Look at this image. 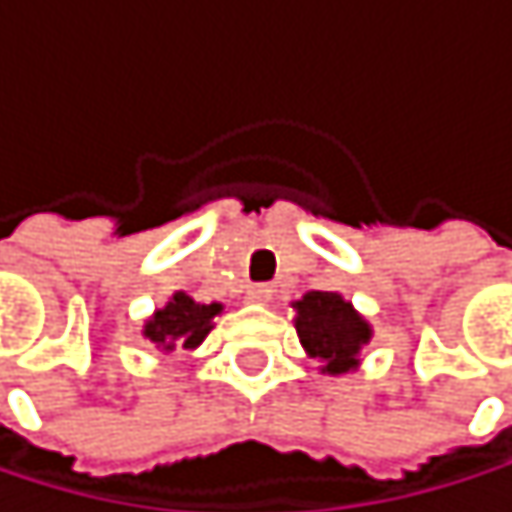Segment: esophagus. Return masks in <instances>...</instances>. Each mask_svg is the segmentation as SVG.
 <instances>
[{"instance_id": "esophagus-1", "label": "esophagus", "mask_w": 512, "mask_h": 512, "mask_svg": "<svg viewBox=\"0 0 512 512\" xmlns=\"http://www.w3.org/2000/svg\"><path fill=\"white\" fill-rule=\"evenodd\" d=\"M271 293H274V290H271L268 284H250V287H247V299H250V302H259V305H265V302L271 299Z\"/></svg>"}]
</instances>
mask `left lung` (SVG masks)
Wrapping results in <instances>:
<instances>
[{
    "instance_id": "obj_1",
    "label": "left lung",
    "mask_w": 512,
    "mask_h": 512,
    "mask_svg": "<svg viewBox=\"0 0 512 512\" xmlns=\"http://www.w3.org/2000/svg\"><path fill=\"white\" fill-rule=\"evenodd\" d=\"M296 308V332L308 357L320 360V372L342 375L360 366V351L372 339V326L339 293L311 290Z\"/></svg>"
}]
</instances>
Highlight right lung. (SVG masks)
Segmentation results:
<instances>
[{
  "label": "right lung",
  "mask_w": 512,
  "mask_h": 512,
  "mask_svg": "<svg viewBox=\"0 0 512 512\" xmlns=\"http://www.w3.org/2000/svg\"><path fill=\"white\" fill-rule=\"evenodd\" d=\"M219 311H222L219 302L201 305L186 293H173V299L146 320L143 336L164 354L192 351V348H198L204 342V336L213 329V317Z\"/></svg>",
  "instance_id": "right-lung-1"
}]
</instances>
